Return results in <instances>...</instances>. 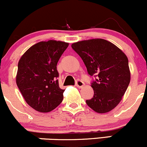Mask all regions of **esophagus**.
<instances>
[{
  "mask_svg": "<svg viewBox=\"0 0 147 147\" xmlns=\"http://www.w3.org/2000/svg\"><path fill=\"white\" fill-rule=\"evenodd\" d=\"M84 85H85V83H84V82L82 81V80H78L76 81V86L79 87V88H81V87L84 86Z\"/></svg>",
  "mask_w": 147,
  "mask_h": 147,
  "instance_id": "esophagus-1",
  "label": "esophagus"
}]
</instances>
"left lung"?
<instances>
[{"instance_id": "1", "label": "left lung", "mask_w": 147, "mask_h": 147, "mask_svg": "<svg viewBox=\"0 0 147 147\" xmlns=\"http://www.w3.org/2000/svg\"><path fill=\"white\" fill-rule=\"evenodd\" d=\"M71 48L83 61L89 75L94 78L91 82L94 94L86 100L87 105L98 113L110 112L121 101L130 83L126 55L103 39L74 43Z\"/></svg>"}]
</instances>
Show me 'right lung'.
<instances>
[{
  "label": "right lung",
  "instance_id": "1",
  "mask_svg": "<svg viewBox=\"0 0 147 147\" xmlns=\"http://www.w3.org/2000/svg\"><path fill=\"white\" fill-rule=\"evenodd\" d=\"M68 43L49 40L31 47L18 64L16 85L30 106L41 113L54 110L63 100L57 64Z\"/></svg>",
  "mask_w": 147,
  "mask_h": 147
}]
</instances>
